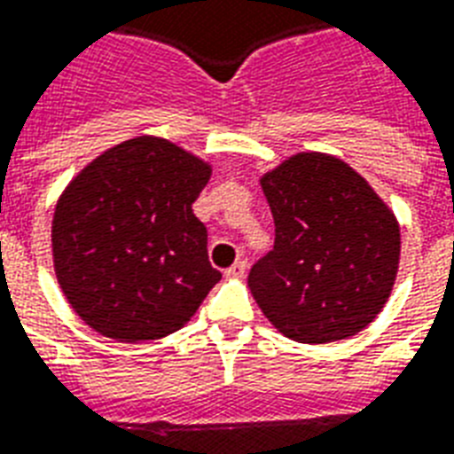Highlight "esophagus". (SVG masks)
<instances>
[{
	"mask_svg": "<svg viewBox=\"0 0 454 454\" xmlns=\"http://www.w3.org/2000/svg\"><path fill=\"white\" fill-rule=\"evenodd\" d=\"M247 273V264L242 262V259H238L233 266H228L226 269V278H242Z\"/></svg>",
	"mask_w": 454,
	"mask_h": 454,
	"instance_id": "esophagus-1",
	"label": "esophagus"
}]
</instances>
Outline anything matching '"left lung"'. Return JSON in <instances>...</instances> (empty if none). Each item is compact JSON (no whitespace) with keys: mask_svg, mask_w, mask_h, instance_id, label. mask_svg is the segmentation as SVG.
<instances>
[{"mask_svg":"<svg viewBox=\"0 0 454 454\" xmlns=\"http://www.w3.org/2000/svg\"><path fill=\"white\" fill-rule=\"evenodd\" d=\"M276 223L273 250L252 266L250 293L290 340H345L388 302L400 223L350 164L297 152L259 178Z\"/></svg>","mask_w":454,"mask_h":454,"instance_id":"1","label":"left lung"}]
</instances>
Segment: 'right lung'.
Returning <instances> with one entry per match:
<instances>
[{"mask_svg":"<svg viewBox=\"0 0 454 454\" xmlns=\"http://www.w3.org/2000/svg\"><path fill=\"white\" fill-rule=\"evenodd\" d=\"M212 164L154 135L114 145L66 185L51 219L54 273L97 333L157 340L221 281L195 202Z\"/></svg>","mask_w":454,"mask_h":454,"instance_id":"1","label":"right lung"}]
</instances>
